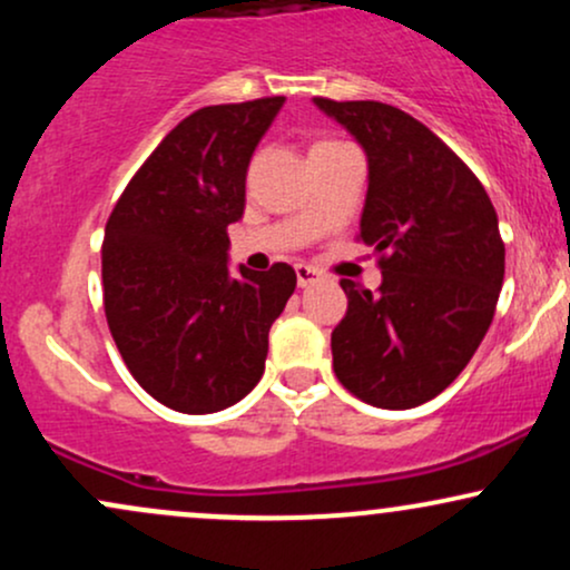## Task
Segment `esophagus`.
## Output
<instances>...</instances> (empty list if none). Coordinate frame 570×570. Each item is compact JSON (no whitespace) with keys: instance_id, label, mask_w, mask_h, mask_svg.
I'll return each mask as SVG.
<instances>
[{"instance_id":"esophagus-1","label":"esophagus","mask_w":570,"mask_h":570,"mask_svg":"<svg viewBox=\"0 0 570 570\" xmlns=\"http://www.w3.org/2000/svg\"><path fill=\"white\" fill-rule=\"evenodd\" d=\"M294 271H297V284L299 286H311V284H316V281H322V273H318L316 267H311V265H297Z\"/></svg>"}]
</instances>
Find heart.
<instances>
[{"label": "heart", "instance_id": "obj_1", "mask_svg": "<svg viewBox=\"0 0 570 570\" xmlns=\"http://www.w3.org/2000/svg\"><path fill=\"white\" fill-rule=\"evenodd\" d=\"M332 144H340V141H330V139H324V141H316V144H313V149H318V147H332Z\"/></svg>", "mask_w": 570, "mask_h": 570}]
</instances>
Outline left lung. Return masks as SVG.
<instances>
[{
    "mask_svg": "<svg viewBox=\"0 0 570 570\" xmlns=\"http://www.w3.org/2000/svg\"><path fill=\"white\" fill-rule=\"evenodd\" d=\"M362 144L370 187L356 238L383 284L343 278L332 332L337 381L372 407L410 410L442 394L480 348L503 284V240L485 187L440 136L381 101L313 98Z\"/></svg>",
    "mask_w": 570,
    "mask_h": 570,
    "instance_id": "8db88e82",
    "label": "left lung"
}]
</instances>
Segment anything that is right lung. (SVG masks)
Segmentation results:
<instances>
[{
    "label": "right lung",
    "mask_w": 570,
    "mask_h": 570,
    "mask_svg": "<svg viewBox=\"0 0 570 570\" xmlns=\"http://www.w3.org/2000/svg\"><path fill=\"white\" fill-rule=\"evenodd\" d=\"M284 96L203 107L134 174L101 248L104 313L136 383L176 412L240 402L265 372L267 332L294 267H227V225L246 206V168Z\"/></svg>",
    "instance_id": "right-lung-1"
}]
</instances>
